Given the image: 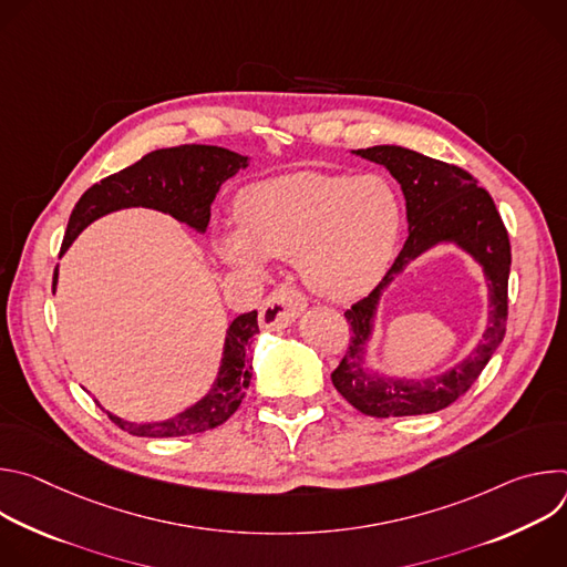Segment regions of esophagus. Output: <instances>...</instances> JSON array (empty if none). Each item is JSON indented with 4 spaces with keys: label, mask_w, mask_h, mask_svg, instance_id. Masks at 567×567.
<instances>
[{
    "label": "esophagus",
    "mask_w": 567,
    "mask_h": 567,
    "mask_svg": "<svg viewBox=\"0 0 567 567\" xmlns=\"http://www.w3.org/2000/svg\"><path fill=\"white\" fill-rule=\"evenodd\" d=\"M305 298L291 287L276 289L260 307V328L267 332L285 330L302 313Z\"/></svg>",
    "instance_id": "esophagus-1"
}]
</instances>
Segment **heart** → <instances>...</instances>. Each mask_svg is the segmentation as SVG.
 Segmentation results:
<instances>
[{
	"instance_id": "1",
	"label": "heart",
	"mask_w": 567,
	"mask_h": 567,
	"mask_svg": "<svg viewBox=\"0 0 567 567\" xmlns=\"http://www.w3.org/2000/svg\"><path fill=\"white\" fill-rule=\"evenodd\" d=\"M237 228L215 239L217 256L260 274L267 258L296 260L305 285L330 300H354L385 274L401 228V206L379 175L300 171L247 186Z\"/></svg>"
}]
</instances>
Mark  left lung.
<instances>
[{"mask_svg": "<svg viewBox=\"0 0 567 567\" xmlns=\"http://www.w3.org/2000/svg\"><path fill=\"white\" fill-rule=\"evenodd\" d=\"M352 154L383 166L401 186L409 239L377 289L346 311L352 339L343 361L332 372V383L357 411L370 417L437 413L471 388L505 339L512 269L507 228L492 195L457 166L401 145H374L352 150ZM435 246H455L483 269L488 282V326L474 350L440 375L422 380L383 375L367 363L380 298L394 277Z\"/></svg>", "mask_w": 567, "mask_h": 567, "instance_id": "left-lung-1", "label": "left lung"}]
</instances>
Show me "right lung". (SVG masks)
I'll return each instance as SVG.
<instances>
[{"instance_id":"obj_1","label":"right lung","mask_w":567,"mask_h":567,"mask_svg":"<svg viewBox=\"0 0 567 567\" xmlns=\"http://www.w3.org/2000/svg\"><path fill=\"white\" fill-rule=\"evenodd\" d=\"M247 166L249 156L217 145H179L154 150L136 161L134 166L105 177L101 184H94L78 199L66 224L60 258L92 221L123 208H152L166 213L204 235L210 221V204L221 184ZM55 287L58 267L53 274V293ZM258 332L256 309L233 318L224 334L221 359L210 388L204 396L173 417L130 422L105 411L99 401L96 403L118 429L136 437H184L210 431L224 424L239 409L241 399L247 394L251 383L247 352L251 337Z\"/></svg>"}]
</instances>
